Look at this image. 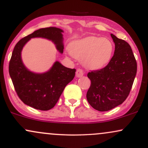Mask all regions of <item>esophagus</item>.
I'll return each instance as SVG.
<instances>
[{
    "mask_svg": "<svg viewBox=\"0 0 148 148\" xmlns=\"http://www.w3.org/2000/svg\"><path fill=\"white\" fill-rule=\"evenodd\" d=\"M84 71L82 70L81 69H78L77 70H76V77L78 78H80V77H82L83 75H84Z\"/></svg>",
    "mask_w": 148,
    "mask_h": 148,
    "instance_id": "obj_1",
    "label": "esophagus"
}]
</instances>
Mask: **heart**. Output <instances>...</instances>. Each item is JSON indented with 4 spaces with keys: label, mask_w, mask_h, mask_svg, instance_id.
Returning a JSON list of instances; mask_svg holds the SVG:
<instances>
[{
    "label": "heart",
    "mask_w": 148,
    "mask_h": 148,
    "mask_svg": "<svg viewBox=\"0 0 148 148\" xmlns=\"http://www.w3.org/2000/svg\"><path fill=\"white\" fill-rule=\"evenodd\" d=\"M114 45L107 38L90 36L72 42L69 51L74 57L82 59L84 65L88 69H102L110 62Z\"/></svg>",
    "instance_id": "heart-1"
}]
</instances>
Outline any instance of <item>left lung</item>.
Instances as JSON below:
<instances>
[{
  "label": "left lung",
  "instance_id": "left-lung-1",
  "mask_svg": "<svg viewBox=\"0 0 148 148\" xmlns=\"http://www.w3.org/2000/svg\"><path fill=\"white\" fill-rule=\"evenodd\" d=\"M115 51L104 68L91 71V84L86 95L90 105L99 111H107L124 102L130 94L137 72V63L130 45L111 34Z\"/></svg>",
  "mask_w": 148,
  "mask_h": 148
}]
</instances>
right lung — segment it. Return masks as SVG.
Instances as JSON below:
<instances>
[{"instance_id": "obj_1", "label": "right lung", "mask_w": 148, "mask_h": 148, "mask_svg": "<svg viewBox=\"0 0 148 148\" xmlns=\"http://www.w3.org/2000/svg\"><path fill=\"white\" fill-rule=\"evenodd\" d=\"M63 30L56 27L40 28L23 37L15 45L9 64L10 76L15 91L25 104L41 111H48L58 102L64 88L75 76V69L64 67L56 61L44 73L30 71L23 64L21 51L31 38L41 37L53 42L60 53H63Z\"/></svg>"}]
</instances>
